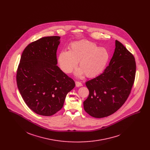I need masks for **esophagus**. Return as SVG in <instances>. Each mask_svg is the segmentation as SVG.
I'll use <instances>...</instances> for the list:
<instances>
[{"label":"esophagus","instance_id":"obj_1","mask_svg":"<svg viewBox=\"0 0 150 150\" xmlns=\"http://www.w3.org/2000/svg\"><path fill=\"white\" fill-rule=\"evenodd\" d=\"M76 86L77 87H79L80 86H82V83L80 81H76Z\"/></svg>","mask_w":150,"mask_h":150}]
</instances>
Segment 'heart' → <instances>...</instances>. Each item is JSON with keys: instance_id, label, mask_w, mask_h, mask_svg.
<instances>
[{"instance_id": "1", "label": "heart", "mask_w": 150, "mask_h": 150, "mask_svg": "<svg viewBox=\"0 0 150 150\" xmlns=\"http://www.w3.org/2000/svg\"><path fill=\"white\" fill-rule=\"evenodd\" d=\"M69 50L62 51L58 58L61 69L66 73H71L79 62L80 69L77 71V75L85 73L88 77H95L103 71L109 59L106 48L88 40L71 43Z\"/></svg>"}]
</instances>
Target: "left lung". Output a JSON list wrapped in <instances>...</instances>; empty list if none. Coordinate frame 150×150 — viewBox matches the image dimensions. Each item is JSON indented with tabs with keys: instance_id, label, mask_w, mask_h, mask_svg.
I'll return each instance as SVG.
<instances>
[{
	"instance_id": "left-lung-1",
	"label": "left lung",
	"mask_w": 150,
	"mask_h": 150,
	"mask_svg": "<svg viewBox=\"0 0 150 150\" xmlns=\"http://www.w3.org/2000/svg\"><path fill=\"white\" fill-rule=\"evenodd\" d=\"M136 64L134 56L115 40L113 56L104 71L86 82L89 93L84 102L86 112L103 118L117 111L127 100L133 86Z\"/></svg>"
}]
</instances>
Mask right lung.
Segmentation results:
<instances>
[{
    "mask_svg": "<svg viewBox=\"0 0 150 150\" xmlns=\"http://www.w3.org/2000/svg\"><path fill=\"white\" fill-rule=\"evenodd\" d=\"M59 36L44 37L30 43L22 54L17 84L28 107L38 114L51 116L64 106L74 80L57 65Z\"/></svg>",
    "mask_w": 150,
    "mask_h": 150,
    "instance_id": "right-lung-1",
    "label": "right lung"
}]
</instances>
